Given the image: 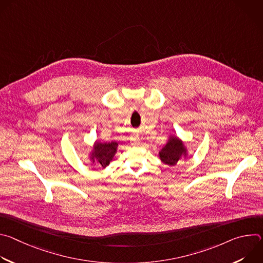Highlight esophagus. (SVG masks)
I'll return each mask as SVG.
<instances>
[{
  "instance_id": "obj_1",
  "label": "esophagus",
  "mask_w": 263,
  "mask_h": 263,
  "mask_svg": "<svg viewBox=\"0 0 263 263\" xmlns=\"http://www.w3.org/2000/svg\"><path fill=\"white\" fill-rule=\"evenodd\" d=\"M138 142L137 138H132V144H136Z\"/></svg>"
}]
</instances>
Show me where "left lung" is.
I'll use <instances>...</instances> for the list:
<instances>
[{
  "label": "left lung",
  "instance_id": "left-lung-1",
  "mask_svg": "<svg viewBox=\"0 0 263 263\" xmlns=\"http://www.w3.org/2000/svg\"><path fill=\"white\" fill-rule=\"evenodd\" d=\"M184 145L181 140H179L176 136L172 137L166 145L161 149L159 153L160 159L163 163L167 165H175L177 164L178 160L181 158V155L184 152Z\"/></svg>",
  "mask_w": 263,
  "mask_h": 263
}]
</instances>
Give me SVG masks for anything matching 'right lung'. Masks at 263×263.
Wrapping results in <instances>:
<instances>
[{
	"mask_svg": "<svg viewBox=\"0 0 263 263\" xmlns=\"http://www.w3.org/2000/svg\"><path fill=\"white\" fill-rule=\"evenodd\" d=\"M118 145L119 144L115 141H111L108 143H96L92 153V162H96L94 160V158H96L97 161L103 167L107 166L109 162L112 160V158H114L117 152Z\"/></svg>",
	"mask_w": 263,
	"mask_h": 263,
	"instance_id": "1",
	"label": "right lung"
}]
</instances>
